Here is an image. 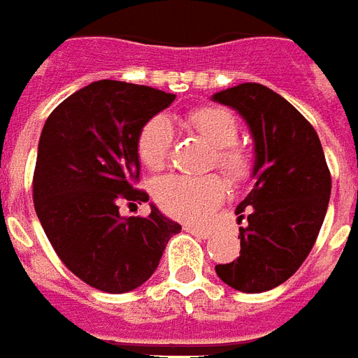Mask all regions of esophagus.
Listing matches in <instances>:
<instances>
[{"mask_svg":"<svg viewBox=\"0 0 358 358\" xmlns=\"http://www.w3.org/2000/svg\"><path fill=\"white\" fill-rule=\"evenodd\" d=\"M184 229H186V232L194 234V236H199V238H209V236H211V231H209V229L197 227V224H186Z\"/></svg>","mask_w":358,"mask_h":358,"instance_id":"esophagus-1","label":"esophagus"}]
</instances>
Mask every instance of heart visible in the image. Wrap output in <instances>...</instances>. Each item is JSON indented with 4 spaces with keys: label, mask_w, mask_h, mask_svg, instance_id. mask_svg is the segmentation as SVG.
I'll list each match as a JSON object with an SVG mask.
<instances>
[{
    "label": "heart",
    "mask_w": 358,
    "mask_h": 358,
    "mask_svg": "<svg viewBox=\"0 0 358 358\" xmlns=\"http://www.w3.org/2000/svg\"><path fill=\"white\" fill-rule=\"evenodd\" d=\"M182 124L203 137L215 149V162L231 184H242L252 174L250 155L234 147L238 122L232 112L219 106H203L189 112ZM172 145V124L164 116L151 118L137 137V157L149 171H161ZM155 201L164 213L180 221L197 222L221 203L227 194L224 180L217 174L180 176L169 174L155 182Z\"/></svg>",
    "instance_id": "obj_1"
}]
</instances>
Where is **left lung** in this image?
<instances>
[{
	"mask_svg": "<svg viewBox=\"0 0 358 358\" xmlns=\"http://www.w3.org/2000/svg\"><path fill=\"white\" fill-rule=\"evenodd\" d=\"M236 110L254 141V187L236 207L240 256L215 266L222 283L242 292L279 287L306 259L326 217L331 176L318 134L299 110L259 83L215 92Z\"/></svg>",
	"mask_w": 358,
	"mask_h": 358,
	"instance_id": "obj_1",
	"label": "left lung"
}]
</instances>
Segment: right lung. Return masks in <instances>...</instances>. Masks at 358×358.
Listing matches in <instances>:
<instances>
[{
  "label": "right lung",
  "mask_w": 358,
  "mask_h": 358,
  "mask_svg": "<svg viewBox=\"0 0 358 358\" xmlns=\"http://www.w3.org/2000/svg\"><path fill=\"white\" fill-rule=\"evenodd\" d=\"M174 99L145 85L94 81L67 96L42 127L34 209L67 269L99 291L141 287L182 231L155 205L147 217H122L118 207L149 201L131 186L141 171L137 137Z\"/></svg>",
  "instance_id": "right-lung-1"
}]
</instances>
